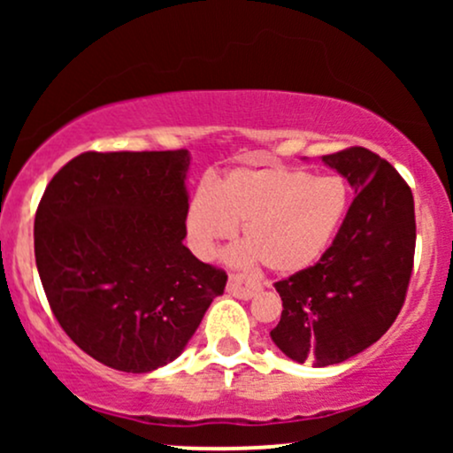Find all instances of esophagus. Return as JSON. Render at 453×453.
I'll return each mask as SVG.
<instances>
[{"instance_id": "34e87169", "label": "esophagus", "mask_w": 453, "mask_h": 453, "mask_svg": "<svg viewBox=\"0 0 453 453\" xmlns=\"http://www.w3.org/2000/svg\"><path fill=\"white\" fill-rule=\"evenodd\" d=\"M227 292L236 296V298L249 300L262 292V285H259V280L256 279L241 277V274H230V280H227Z\"/></svg>"}]
</instances>
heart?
Here are the masks:
<instances>
[{
  "instance_id": "heart-1",
  "label": "heart",
  "mask_w": 453,
  "mask_h": 453,
  "mask_svg": "<svg viewBox=\"0 0 453 453\" xmlns=\"http://www.w3.org/2000/svg\"><path fill=\"white\" fill-rule=\"evenodd\" d=\"M349 204L345 180L288 165L234 168L212 187L202 183L187 206V238L209 259L217 244L242 226L247 247L234 262L259 259L268 270L294 274L313 266L334 241Z\"/></svg>"
}]
</instances>
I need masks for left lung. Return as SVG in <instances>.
<instances>
[{
    "instance_id": "8db88e82",
    "label": "left lung",
    "mask_w": 453,
    "mask_h": 453,
    "mask_svg": "<svg viewBox=\"0 0 453 453\" xmlns=\"http://www.w3.org/2000/svg\"><path fill=\"white\" fill-rule=\"evenodd\" d=\"M321 161L345 176L356 197L319 262L274 283L283 313L270 339L294 362L330 366L377 342L403 309L415 206L403 176L372 150L351 147Z\"/></svg>"
}]
</instances>
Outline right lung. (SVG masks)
Instances as JSON below:
<instances>
[{
	"label": "right lung",
	"instance_id": "add662e5",
	"mask_svg": "<svg viewBox=\"0 0 453 453\" xmlns=\"http://www.w3.org/2000/svg\"><path fill=\"white\" fill-rule=\"evenodd\" d=\"M189 150H89L46 187L35 266L65 334L97 362L150 372L180 356L227 274L183 244Z\"/></svg>",
	"mask_w": 453,
	"mask_h": 453
}]
</instances>
